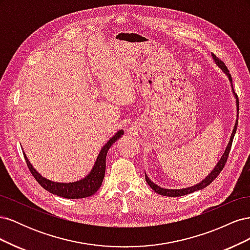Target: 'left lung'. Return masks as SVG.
<instances>
[{"instance_id":"8db88e82","label":"left lung","mask_w":250,"mask_h":250,"mask_svg":"<svg viewBox=\"0 0 250 250\" xmlns=\"http://www.w3.org/2000/svg\"><path fill=\"white\" fill-rule=\"evenodd\" d=\"M211 56H213V59L215 60L216 64L220 67V69L223 71V73L226 75V76L229 77V81H230V85H231V90L232 93L234 95V98H236V104H237V120H236V123H234V126H233V129H232V132H231V135H230V139L228 143V146H226L225 148V151L224 153L222 154L221 158L219 160V162L217 163V165L215 166V168L211 170V172L208 174V175L204 178L202 181H200L199 184H196L195 186L193 187H190V188H178V190H173V188H164L160 186H157L156 184H154L152 180H151L148 176L147 174L145 173V178H146V181L147 184L150 186V188H152V190L154 192H156L157 194L160 195H163V196H168V197H178V196H184V195H188V194H191L195 191H199V190H202V188H204L206 187H208L210 183H213L214 179L220 174V172L222 171V169L224 168L225 166V163L226 161H228V157H229V151H230V148H231V144H232V140H233V137L234 134H236V131H237V127H238V116H239V100H238V96L237 94L234 93L233 90V86H232V79H231V76L229 74V71L228 67H226V65L224 64V62H222V60L219 59L218 57H216L215 54H211Z\"/></svg>"}]
</instances>
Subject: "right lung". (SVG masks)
Wrapping results in <instances>:
<instances>
[{
    "label": "right lung",
    "instance_id": "right-lung-1",
    "mask_svg": "<svg viewBox=\"0 0 250 250\" xmlns=\"http://www.w3.org/2000/svg\"><path fill=\"white\" fill-rule=\"evenodd\" d=\"M123 134H124V131L123 129H121L113 135V137L102 147L100 153L97 156L94 167L92 170H90V172L85 177H83L80 180L74 181V183H55V181L44 178L33 168V166L29 162L28 157L26 156L25 153H24V156L30 172H31V174L34 176L37 183H39L44 190H47L50 193L60 196V197H63V198H69V199L85 198L94 195L98 190H99L105 175L106 155H107L108 150L112 146V144L122 137Z\"/></svg>",
    "mask_w": 250,
    "mask_h": 250
}]
</instances>
